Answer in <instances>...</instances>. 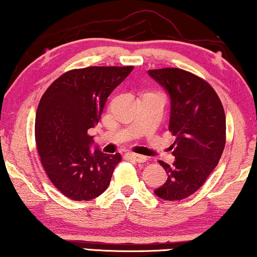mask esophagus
<instances>
[{"mask_svg": "<svg viewBox=\"0 0 257 257\" xmlns=\"http://www.w3.org/2000/svg\"><path fill=\"white\" fill-rule=\"evenodd\" d=\"M126 156L130 159H132V161H135L137 163H145L146 161H148V158L145 157V156H141V155H137V153H126Z\"/></svg>", "mask_w": 257, "mask_h": 257, "instance_id": "34e87169", "label": "esophagus"}]
</instances>
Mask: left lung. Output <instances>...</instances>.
<instances>
[{"label":"left lung","instance_id":"obj_1","mask_svg":"<svg viewBox=\"0 0 257 257\" xmlns=\"http://www.w3.org/2000/svg\"><path fill=\"white\" fill-rule=\"evenodd\" d=\"M149 74L170 94L169 131L172 165L159 161L168 175L155 194L182 201L195 194L217 166L225 146V113L215 89L199 76L181 68L150 69Z\"/></svg>","mask_w":257,"mask_h":257}]
</instances>
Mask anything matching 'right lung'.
<instances>
[{
  "instance_id": "obj_1",
  "label": "right lung",
  "mask_w": 257,
  "mask_h": 257,
  "mask_svg": "<svg viewBox=\"0 0 257 257\" xmlns=\"http://www.w3.org/2000/svg\"><path fill=\"white\" fill-rule=\"evenodd\" d=\"M133 66H92L63 73L40 100L35 143L53 185L73 201H89L108 188L120 153L89 151L106 100Z\"/></svg>"
}]
</instances>
